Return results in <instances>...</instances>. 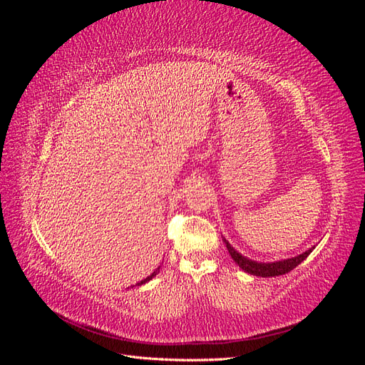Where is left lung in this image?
Wrapping results in <instances>:
<instances>
[{"mask_svg": "<svg viewBox=\"0 0 365 365\" xmlns=\"http://www.w3.org/2000/svg\"><path fill=\"white\" fill-rule=\"evenodd\" d=\"M227 244V250L230 252L231 259H233L239 267L244 269L245 272L248 274H252V275H259V277H275V275H283V274H288L291 272L295 267H298L309 254L312 252L314 248L307 250L306 252L300 254V256L297 257H292V259H286V260H282V262H274V263H259V262H254V260H250L247 257L242 256V254H239L233 247H231L228 242L225 240Z\"/></svg>", "mask_w": 365, "mask_h": 365, "instance_id": "1", "label": "left lung"}]
</instances>
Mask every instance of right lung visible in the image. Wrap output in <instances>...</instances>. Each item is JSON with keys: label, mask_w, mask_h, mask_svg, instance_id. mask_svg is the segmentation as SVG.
Masks as SVG:
<instances>
[{"label": "right lung", "mask_w": 365, "mask_h": 365, "mask_svg": "<svg viewBox=\"0 0 365 365\" xmlns=\"http://www.w3.org/2000/svg\"><path fill=\"white\" fill-rule=\"evenodd\" d=\"M158 271H160V267H158V269H157V271H153V272H152V274L149 275V277H148V279H145V280H143V282H141V283H138V284H143V283H146V282H149V280H150V279L153 277V275H157V272H158Z\"/></svg>", "instance_id": "right-lung-1"}]
</instances>
